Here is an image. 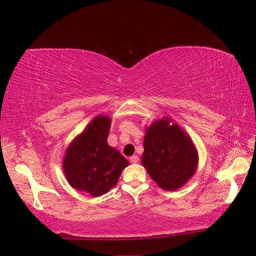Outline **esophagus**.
<instances>
[{
	"instance_id": "34e87169",
	"label": "esophagus",
	"mask_w": 256,
	"mask_h": 256,
	"mask_svg": "<svg viewBox=\"0 0 256 256\" xmlns=\"http://www.w3.org/2000/svg\"><path fill=\"white\" fill-rule=\"evenodd\" d=\"M130 162H131V164H138V157L136 156V154H134V156L130 157Z\"/></svg>"
}]
</instances>
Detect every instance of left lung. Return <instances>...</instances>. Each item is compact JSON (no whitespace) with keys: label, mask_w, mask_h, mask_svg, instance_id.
<instances>
[{"label":"left lung","mask_w":256,"mask_h":256,"mask_svg":"<svg viewBox=\"0 0 256 256\" xmlns=\"http://www.w3.org/2000/svg\"><path fill=\"white\" fill-rule=\"evenodd\" d=\"M142 166L160 188L180 189L196 174L198 154L191 138L170 118L145 129Z\"/></svg>","instance_id":"left-lung-1"}]
</instances>
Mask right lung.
<instances>
[{
    "label": "right lung",
    "instance_id": "add662e5",
    "mask_svg": "<svg viewBox=\"0 0 256 256\" xmlns=\"http://www.w3.org/2000/svg\"><path fill=\"white\" fill-rule=\"evenodd\" d=\"M111 118L97 115L68 145L63 171L72 188L100 196L118 184L129 161L106 142Z\"/></svg>",
    "mask_w": 256,
    "mask_h": 256
}]
</instances>
